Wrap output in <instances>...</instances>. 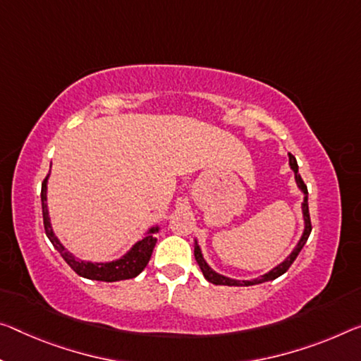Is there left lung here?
<instances>
[{"mask_svg": "<svg viewBox=\"0 0 361 361\" xmlns=\"http://www.w3.org/2000/svg\"><path fill=\"white\" fill-rule=\"evenodd\" d=\"M289 165L290 169L294 171V176H295V183L297 186H299V190L304 192V202H302V215H304V223H305V228H304V233H302V236L299 239V243L294 247L293 252H290L288 257H286V260L279 263L278 267H274L273 270H270L265 274H262L260 278H255V279H249V281H239V279H233V278H228V276H223V274L216 273L215 270H212V268L207 265V262L204 260L202 252H201V247H199V244L196 241L194 244V257H196V262L199 268L202 270L204 278L207 279L209 283L212 284H216V286H254V284H260V283H267V281H273V279H276L278 276H281L286 271L289 270V267L293 265V262L297 259V255L304 247L308 236H310L312 233V221H310V214H308V192H307V186L304 180L300 178L299 175V165H297V160L293 156V154H289Z\"/></svg>", "mask_w": 361, "mask_h": 361, "instance_id": "1", "label": "left lung"}]
</instances>
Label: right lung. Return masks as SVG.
Listing matches in <instances>:
<instances>
[{"instance_id":"right-lung-1","label":"right lung","mask_w":361,"mask_h":361,"mask_svg":"<svg viewBox=\"0 0 361 361\" xmlns=\"http://www.w3.org/2000/svg\"><path fill=\"white\" fill-rule=\"evenodd\" d=\"M48 178L43 180L42 183V209H43V225L44 231H47V236L51 243H53L54 249L61 254L62 259L67 262V265L72 268L73 271L80 276L94 279V281H106V283H114V281H122V279H131L145 270L147 262H149L154 245L157 243L156 233H159V226H152L147 230L146 236L141 239V241L136 243L133 247H131L127 254L120 257L117 260L112 262H85L73 257V254L68 252V250L61 244L59 239L56 238L53 231V226H51L49 220V212H48V204H47V191H48Z\"/></svg>"}]
</instances>
